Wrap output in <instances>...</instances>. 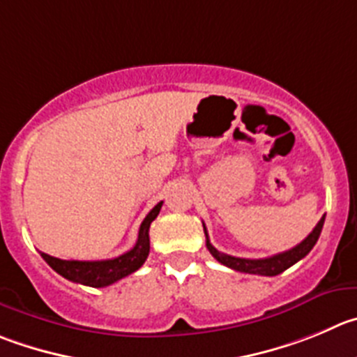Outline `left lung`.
Masks as SVG:
<instances>
[{
	"mask_svg": "<svg viewBox=\"0 0 357 357\" xmlns=\"http://www.w3.org/2000/svg\"><path fill=\"white\" fill-rule=\"evenodd\" d=\"M324 218L322 216L319 220V224L315 225V229L303 239L299 245H296L294 248L287 250V252H282V254L271 255V257L266 259H241V257H232V255L222 254L215 246L209 243V236L208 231L204 227V234H206V246H208L209 254L220 262V264L227 266V268L236 269V271L241 273H250V275H262V276H276L280 273H284L285 269H289L291 266H294L296 262L301 261L303 257L310 254V250L314 248L315 243H317L319 236H321L322 225H324Z\"/></svg>",
	"mask_w": 357,
	"mask_h": 357,
	"instance_id": "obj_1",
	"label": "left lung"
}]
</instances>
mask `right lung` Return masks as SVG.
Listing matches in <instances>:
<instances>
[{"label": "right lung", "mask_w": 357, "mask_h": 357, "mask_svg": "<svg viewBox=\"0 0 357 357\" xmlns=\"http://www.w3.org/2000/svg\"><path fill=\"white\" fill-rule=\"evenodd\" d=\"M162 204L163 202H158L146 215L141 229H139V238L135 246L119 257L107 259V261H63V259L51 257V255L42 252L43 261L70 282L89 285V287H107L118 280L132 275L133 271H137L144 264L149 255V225L158 216Z\"/></svg>", "instance_id": "1"}]
</instances>
